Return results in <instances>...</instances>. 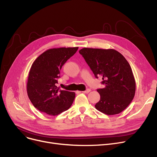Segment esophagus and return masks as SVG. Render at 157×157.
Returning a JSON list of instances; mask_svg holds the SVG:
<instances>
[{
  "mask_svg": "<svg viewBox=\"0 0 157 157\" xmlns=\"http://www.w3.org/2000/svg\"><path fill=\"white\" fill-rule=\"evenodd\" d=\"M90 92V89H86L85 91H83L82 92H83V93H85V94H87V93H89V92Z\"/></svg>",
  "mask_w": 157,
  "mask_h": 157,
  "instance_id": "1",
  "label": "esophagus"
}]
</instances>
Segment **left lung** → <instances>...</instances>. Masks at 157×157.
I'll return each instance as SVG.
<instances>
[{
  "instance_id": "obj_1",
  "label": "left lung",
  "mask_w": 157,
  "mask_h": 157,
  "mask_svg": "<svg viewBox=\"0 0 157 157\" xmlns=\"http://www.w3.org/2000/svg\"><path fill=\"white\" fill-rule=\"evenodd\" d=\"M79 54L93 72L101 77L105 87L98 89L100 100L95 107L107 115L125 110L134 98L136 82L131 67L123 55L114 49L83 48Z\"/></svg>"
}]
</instances>
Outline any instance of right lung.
I'll list each match as a JSON object with an SVG mask.
<instances>
[{
  "label": "right lung",
  "mask_w": 157,
  "mask_h": 157,
  "mask_svg": "<svg viewBox=\"0 0 157 157\" xmlns=\"http://www.w3.org/2000/svg\"><path fill=\"white\" fill-rule=\"evenodd\" d=\"M78 49V47L50 48L33 61L28 74L26 90L33 105L40 112L56 116L72 105L75 92L59 90L56 83L62 66Z\"/></svg>",
  "instance_id": "1"
}]
</instances>
